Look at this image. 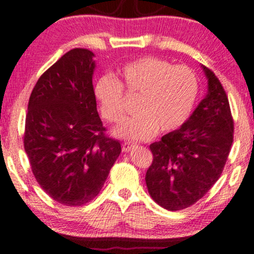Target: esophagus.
<instances>
[{"instance_id": "34e87169", "label": "esophagus", "mask_w": 254, "mask_h": 254, "mask_svg": "<svg viewBox=\"0 0 254 254\" xmlns=\"http://www.w3.org/2000/svg\"><path fill=\"white\" fill-rule=\"evenodd\" d=\"M135 145L136 143H134V142H125L124 145H122V151L126 152V153L129 152L133 147H135Z\"/></svg>"}]
</instances>
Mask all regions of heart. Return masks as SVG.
Returning <instances> with one entry per match:
<instances>
[{"instance_id": "b5f03b06", "label": "heart", "mask_w": 254, "mask_h": 254, "mask_svg": "<svg viewBox=\"0 0 254 254\" xmlns=\"http://www.w3.org/2000/svg\"><path fill=\"white\" fill-rule=\"evenodd\" d=\"M119 77V81L111 75L99 77L94 84V96L101 117L112 124L125 118L124 89L137 98L136 117L114 130L122 139L146 140L158 129L160 133L174 132L190 118L198 98V79L190 68L153 56L127 64Z\"/></svg>"}]
</instances>
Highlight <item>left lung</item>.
<instances>
[{
  "label": "left lung",
  "instance_id": "left-lung-1",
  "mask_svg": "<svg viewBox=\"0 0 254 254\" xmlns=\"http://www.w3.org/2000/svg\"><path fill=\"white\" fill-rule=\"evenodd\" d=\"M207 95L179 129L166 134L149 148L152 165L146 185L153 200L168 211L190 207L220 178L233 142V119L220 81L201 65Z\"/></svg>",
  "mask_w": 254,
  "mask_h": 254
}]
</instances>
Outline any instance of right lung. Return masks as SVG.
Masks as SVG:
<instances>
[{
  "instance_id": "right-lung-1",
  "label": "right lung",
  "mask_w": 254,
  "mask_h": 254,
  "mask_svg": "<svg viewBox=\"0 0 254 254\" xmlns=\"http://www.w3.org/2000/svg\"><path fill=\"white\" fill-rule=\"evenodd\" d=\"M93 58L83 48L65 53L41 75L28 102L23 143L31 171L65 206L95 198L121 153L96 111Z\"/></svg>"
}]
</instances>
